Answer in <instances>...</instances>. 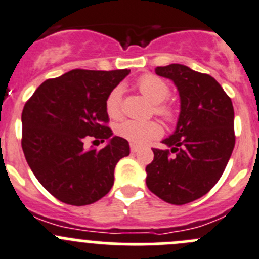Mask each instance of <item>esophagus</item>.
I'll list each match as a JSON object with an SVG mask.
<instances>
[{"instance_id":"obj_1","label":"esophagus","mask_w":259,"mask_h":259,"mask_svg":"<svg viewBox=\"0 0 259 259\" xmlns=\"http://www.w3.org/2000/svg\"><path fill=\"white\" fill-rule=\"evenodd\" d=\"M130 151H132L133 152V153H135V152H137L138 151V146H137V144H130Z\"/></svg>"}]
</instances>
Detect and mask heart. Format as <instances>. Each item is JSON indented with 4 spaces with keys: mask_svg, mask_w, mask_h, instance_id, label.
Returning <instances> with one entry per match:
<instances>
[{
    "mask_svg": "<svg viewBox=\"0 0 259 259\" xmlns=\"http://www.w3.org/2000/svg\"><path fill=\"white\" fill-rule=\"evenodd\" d=\"M138 89L153 103V112L171 122L175 118V108L171 103L166 102L171 93L167 81L158 78L156 75H144L137 84ZM106 112L108 117L117 120L124 113L122 107V94L120 88H113L108 93L105 102ZM115 132L118 137L124 138L133 144H146L162 135V126L154 120L149 121H137V120H124L115 126Z\"/></svg>",
    "mask_w": 259,
    "mask_h": 259,
    "instance_id": "b5f03b06",
    "label": "heart"
}]
</instances>
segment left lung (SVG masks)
Segmentation results:
<instances>
[{
  "instance_id": "obj_1",
  "label": "left lung",
  "mask_w": 259,
  "mask_h": 259,
  "mask_svg": "<svg viewBox=\"0 0 259 259\" xmlns=\"http://www.w3.org/2000/svg\"><path fill=\"white\" fill-rule=\"evenodd\" d=\"M156 74L178 87L181 111L176 130L153 148L146 167L147 187L171 204H185L203 197L216 185L235 146L234 107L211 75L180 64L156 67Z\"/></svg>"
}]
</instances>
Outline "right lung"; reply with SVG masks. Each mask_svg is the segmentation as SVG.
I'll list each match as a JSON object with an SVG mask.
<instances>
[{"instance_id":"1","label":"right lung","mask_w":259,"mask_h":259,"mask_svg":"<svg viewBox=\"0 0 259 259\" xmlns=\"http://www.w3.org/2000/svg\"><path fill=\"white\" fill-rule=\"evenodd\" d=\"M130 70L75 69L43 81L21 113V147L29 167L46 190L71 206H87L105 197L113 171L129 156L126 139L111 137L105 102ZM89 137L110 142L87 150Z\"/></svg>"}]
</instances>
